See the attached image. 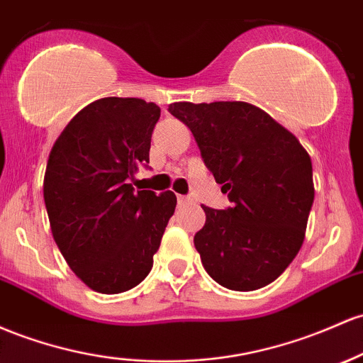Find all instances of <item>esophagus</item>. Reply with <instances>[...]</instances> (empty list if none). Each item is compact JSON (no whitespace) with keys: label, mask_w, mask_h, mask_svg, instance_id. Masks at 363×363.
I'll return each instance as SVG.
<instances>
[{"label":"esophagus","mask_w":363,"mask_h":363,"mask_svg":"<svg viewBox=\"0 0 363 363\" xmlns=\"http://www.w3.org/2000/svg\"><path fill=\"white\" fill-rule=\"evenodd\" d=\"M177 200H179V205H188V203L193 201V198H191V196H179Z\"/></svg>","instance_id":"obj_1"}]
</instances>
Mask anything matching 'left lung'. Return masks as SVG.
<instances>
[{
  "instance_id": "1",
  "label": "left lung",
  "mask_w": 363,
  "mask_h": 363,
  "mask_svg": "<svg viewBox=\"0 0 363 363\" xmlns=\"http://www.w3.org/2000/svg\"><path fill=\"white\" fill-rule=\"evenodd\" d=\"M193 133L230 206H203L194 246L208 276L233 291H255L300 252L313 205L312 160L288 129L245 101L169 105Z\"/></svg>"
}]
</instances>
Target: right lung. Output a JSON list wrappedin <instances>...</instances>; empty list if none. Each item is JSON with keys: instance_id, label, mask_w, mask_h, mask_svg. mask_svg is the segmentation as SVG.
Listing matches in <instances>:
<instances>
[{"instance_id": "1", "label": "right lung", "mask_w": 363, "mask_h": 363, "mask_svg": "<svg viewBox=\"0 0 363 363\" xmlns=\"http://www.w3.org/2000/svg\"><path fill=\"white\" fill-rule=\"evenodd\" d=\"M158 118L155 103L101 98L72 118L50 153L43 191L51 233L93 291L123 293L148 276L174 215L172 191L130 184L148 169Z\"/></svg>"}]
</instances>
